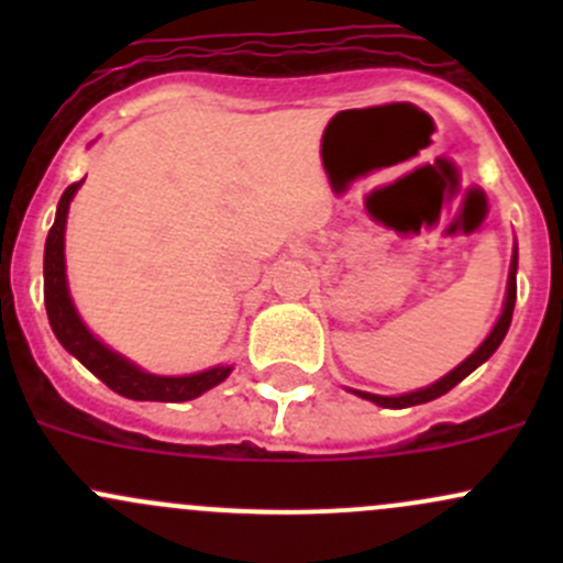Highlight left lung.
Returning <instances> with one entry per match:
<instances>
[{
	"mask_svg": "<svg viewBox=\"0 0 563 563\" xmlns=\"http://www.w3.org/2000/svg\"><path fill=\"white\" fill-rule=\"evenodd\" d=\"M515 275H518V247H515V253H512V266H509V280H507V299H504V310H501V316H498L496 327H493V332L487 334L485 343H482L479 349L468 356V360L460 362L455 371L446 373L444 378H439V382L430 384V387L417 389V391H406V395H397V397L371 395V391H356V389H354V395L365 397V400L376 402V406H384V408H408V406H419V402L435 400V397L446 395L452 387H457V384L463 382L468 373H474L482 362L490 360V356L496 354L498 345H501V340L507 338V329H509V323H512L515 299H518V277Z\"/></svg>",
	"mask_w": 563,
	"mask_h": 563,
	"instance_id": "left-lung-1",
	"label": "left lung"
}]
</instances>
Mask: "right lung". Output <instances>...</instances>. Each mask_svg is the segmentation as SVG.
<instances>
[{"instance_id":"1","label":"right lung","mask_w":563,"mask_h":563,"mask_svg":"<svg viewBox=\"0 0 563 563\" xmlns=\"http://www.w3.org/2000/svg\"><path fill=\"white\" fill-rule=\"evenodd\" d=\"M81 181H73L59 198L56 207V220L45 240V258H43V297H45V313H48L51 329H54L56 340L87 367L89 373L100 378L108 389L117 395L130 397V400H161V402H181L192 400V397L203 395L207 389L218 387L225 382L231 367H209L203 373H192V376H152V373L141 371L122 354L111 351L108 345L100 343L81 316L73 308L70 291H67V275H65V223L67 209H70L73 196H76Z\"/></svg>"}]
</instances>
